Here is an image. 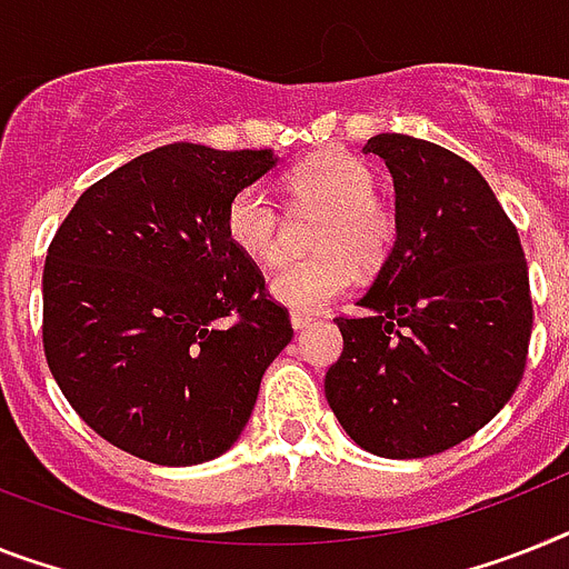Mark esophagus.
Returning a JSON list of instances; mask_svg holds the SVG:
<instances>
[{
	"instance_id": "obj_1",
	"label": "esophagus",
	"mask_w": 569,
	"mask_h": 569,
	"mask_svg": "<svg viewBox=\"0 0 569 569\" xmlns=\"http://www.w3.org/2000/svg\"><path fill=\"white\" fill-rule=\"evenodd\" d=\"M311 322H313V317H308V313H299V311L290 313V326H293L296 331H302V328H308Z\"/></svg>"
}]
</instances>
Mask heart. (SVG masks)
Returning a JSON list of instances; mask_svg holds the SVG:
<instances>
[{"instance_id":"heart-1","label":"heart","mask_w":569,"mask_h":569,"mask_svg":"<svg viewBox=\"0 0 569 569\" xmlns=\"http://www.w3.org/2000/svg\"><path fill=\"white\" fill-rule=\"evenodd\" d=\"M293 209H322L313 247L270 276L276 302L299 313L322 311L358 281V267L372 273L398 241V211L375 191V171L351 153L326 150L284 173ZM227 238L234 250L273 264L284 250V214L258 186L234 191L227 206Z\"/></svg>"}]
</instances>
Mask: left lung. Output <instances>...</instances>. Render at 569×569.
Listing matches in <instances>:
<instances>
[{
  "instance_id": "8db88e82",
  "label": "left lung",
  "mask_w": 569,
  "mask_h": 569,
  "mask_svg": "<svg viewBox=\"0 0 569 569\" xmlns=\"http://www.w3.org/2000/svg\"><path fill=\"white\" fill-rule=\"evenodd\" d=\"M396 182L398 241L360 308L337 317L342 355L326 398L342 430L387 459L465 442L503 410L527 369L529 267L482 173L403 133L366 142Z\"/></svg>"
}]
</instances>
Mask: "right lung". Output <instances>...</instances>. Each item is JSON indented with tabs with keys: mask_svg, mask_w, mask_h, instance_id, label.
<instances>
[{
	"mask_svg": "<svg viewBox=\"0 0 569 569\" xmlns=\"http://www.w3.org/2000/svg\"><path fill=\"white\" fill-rule=\"evenodd\" d=\"M270 150L173 142L89 186L42 267V351L72 410L116 448L197 465L234 445L293 337L227 206Z\"/></svg>",
	"mask_w": 569,
	"mask_h": 569,
	"instance_id": "1",
	"label": "right lung"
}]
</instances>
